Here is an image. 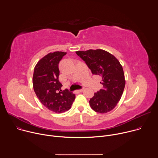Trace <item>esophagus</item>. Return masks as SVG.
Returning <instances> with one entry per match:
<instances>
[{
    "label": "esophagus",
    "mask_w": 158,
    "mask_h": 158,
    "mask_svg": "<svg viewBox=\"0 0 158 158\" xmlns=\"http://www.w3.org/2000/svg\"><path fill=\"white\" fill-rule=\"evenodd\" d=\"M84 88H82V89H79L77 91H79V92H82V91H84Z\"/></svg>",
    "instance_id": "1"
}]
</instances>
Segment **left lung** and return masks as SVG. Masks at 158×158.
Wrapping results in <instances>:
<instances>
[{
  "label": "left lung",
  "mask_w": 158,
  "mask_h": 158,
  "mask_svg": "<svg viewBox=\"0 0 158 158\" xmlns=\"http://www.w3.org/2000/svg\"><path fill=\"white\" fill-rule=\"evenodd\" d=\"M76 53L85 61L93 74L102 77L101 84L103 87L90 99L91 107L101 114L110 111L121 99L125 87L124 74L119 61L102 49H89Z\"/></svg>",
  "instance_id": "8db88e82"
}]
</instances>
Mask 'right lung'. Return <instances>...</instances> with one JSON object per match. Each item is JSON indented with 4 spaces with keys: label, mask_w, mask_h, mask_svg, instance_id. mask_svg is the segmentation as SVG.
Wrapping results in <instances>:
<instances>
[{
    "label": "right lung",
    "mask_w": 158,
    "mask_h": 158,
    "mask_svg": "<svg viewBox=\"0 0 158 158\" xmlns=\"http://www.w3.org/2000/svg\"><path fill=\"white\" fill-rule=\"evenodd\" d=\"M64 52H51L42 58L34 71L32 83L34 92L41 103L56 113L68 110L74 102L76 95L68 89L61 90L59 81V63Z\"/></svg>",
    "instance_id": "add662e5"
}]
</instances>
